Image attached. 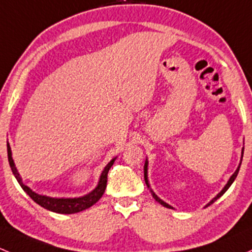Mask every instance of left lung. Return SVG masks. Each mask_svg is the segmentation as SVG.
<instances>
[{"instance_id":"obj_1","label":"left lung","mask_w":252,"mask_h":252,"mask_svg":"<svg viewBox=\"0 0 252 252\" xmlns=\"http://www.w3.org/2000/svg\"><path fill=\"white\" fill-rule=\"evenodd\" d=\"M243 155H244V147H243V149H242V158H240V162H239V165H238L237 170H235V171H234V173H233V175H232V176H230V177H229V180H228V182H227V183H225V186H224V187H223V188H222V190H221V191H220V193H219V194H217V195H216V196H215V198H212V199H211V200H210V201H209V203H207L206 205H205V206H204V207H207V206H210V205H211V204H214V203H215V201H216V200H217V199H219V198H221V196L223 195V194H224V193H225V191H227V190H228V188H229V187H230V186H232V183H233V182H234V180H235V178H237V176H238V172H239V168H240V165H242ZM148 165H149V162H148V159H147V158H145V164H144V181H145V184H147L148 189H149V190H150V193H152L153 198H154V199H155V200H157V201H158V203H159V204H161V205H162V206L167 207V209H172V210H175V207H173V206H171V205H170V204H167V203H166V201H164V200H162V199H160V198H159V196H158V195H157V194H155V193H154V190H153V189H152V187H150V184H149V180H148Z\"/></svg>"}]
</instances>
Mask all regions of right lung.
Masks as SVG:
<instances>
[{
  "instance_id": "add662e5",
  "label": "right lung",
  "mask_w": 252,
  "mask_h": 252,
  "mask_svg": "<svg viewBox=\"0 0 252 252\" xmlns=\"http://www.w3.org/2000/svg\"><path fill=\"white\" fill-rule=\"evenodd\" d=\"M7 153H8V161L9 166L12 168V172L14 175V177L17 178L18 183L20 184V187L23 188V190L35 201L36 204H38L40 206H42L43 209L49 210L52 212H57V214H64V215H70V214H76V212L84 211V210L88 209L92 205H94L102 198V195L104 194L105 188H107V181H108V172L110 170V167L113 166L114 161L116 160V158H113L110 161L108 162L107 166L104 167V170L102 171L99 176V180H98L97 186L94 189L90 191V193L85 194V195L76 196V198H54V196L49 195H42V194H38L36 191H33L30 187H28L27 184L23 182V178L20 176V173L18 172L17 167H15L14 160L12 158V149H10V145L7 141Z\"/></svg>"
}]
</instances>
